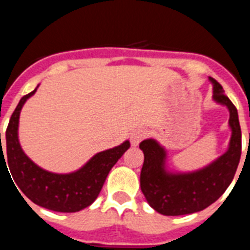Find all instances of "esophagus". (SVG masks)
Wrapping results in <instances>:
<instances>
[{"label":"esophagus","mask_w":250,"mask_h":250,"mask_svg":"<svg viewBox=\"0 0 250 250\" xmlns=\"http://www.w3.org/2000/svg\"><path fill=\"white\" fill-rule=\"evenodd\" d=\"M146 137H147L146 129H143V128H137V129H134L133 132L130 133V143H132V146L137 147Z\"/></svg>","instance_id":"1"}]
</instances>
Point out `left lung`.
<instances>
[{
    "mask_svg": "<svg viewBox=\"0 0 250 250\" xmlns=\"http://www.w3.org/2000/svg\"><path fill=\"white\" fill-rule=\"evenodd\" d=\"M213 86V101L229 111L231 136L228 149L206 167L192 172L168 169L167 149L157 139L141 142L145 162L141 170V189L146 201L163 215H184L201 212L214 203L231 183L242 154V132L238 112L224 94L223 87L209 77Z\"/></svg>",
    "mask_w": 250,
    "mask_h": 250,
    "instance_id": "obj_1",
    "label": "left lung"
}]
</instances>
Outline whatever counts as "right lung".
Returning <instances> with one entry per match:
<instances>
[{
  "label": "right lung",
  "instance_id": "1",
  "mask_svg": "<svg viewBox=\"0 0 250 250\" xmlns=\"http://www.w3.org/2000/svg\"><path fill=\"white\" fill-rule=\"evenodd\" d=\"M38 86L21 98L11 116L6 130L4 154L1 143V167L2 164L6 166L4 158L7 157L8 168L13 181L17 184L16 188H20L37 206L53 212H80L81 209L87 208L97 199L109 170L129 148L130 143L129 141H125L117 147L96 153L75 172L53 173L41 168L23 152L19 139L21 109L26 101L36 93Z\"/></svg>",
  "mask_w": 250,
  "mask_h": 250
}]
</instances>
